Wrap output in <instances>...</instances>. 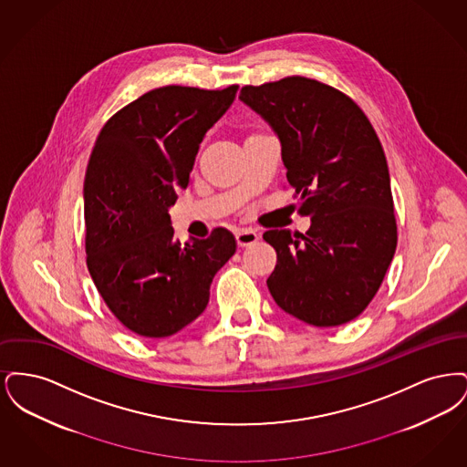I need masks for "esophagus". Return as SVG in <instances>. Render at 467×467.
Here are the masks:
<instances>
[{
  "mask_svg": "<svg viewBox=\"0 0 467 467\" xmlns=\"http://www.w3.org/2000/svg\"><path fill=\"white\" fill-rule=\"evenodd\" d=\"M259 233L254 229H240L236 231V242L240 246H248V244H255L259 240Z\"/></svg>",
  "mask_w": 467,
  "mask_h": 467,
  "instance_id": "obj_1",
  "label": "esophagus"
}]
</instances>
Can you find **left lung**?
<instances>
[{
  "mask_svg": "<svg viewBox=\"0 0 467 467\" xmlns=\"http://www.w3.org/2000/svg\"><path fill=\"white\" fill-rule=\"evenodd\" d=\"M240 99L282 143L287 180L310 215L306 234L271 229L275 303L317 327L354 320L375 297L398 244L387 159L377 133L341 90L306 77L244 86Z\"/></svg>",
  "mask_w": 467,
  "mask_h": 467,
  "instance_id": "1",
  "label": "left lung"
}]
</instances>
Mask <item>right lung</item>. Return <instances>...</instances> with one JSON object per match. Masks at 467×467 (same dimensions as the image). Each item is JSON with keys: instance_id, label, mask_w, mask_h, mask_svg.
<instances>
[{"instance_id": "obj_1", "label": "right lung", "mask_w": 467, "mask_h": 467, "mask_svg": "<svg viewBox=\"0 0 467 467\" xmlns=\"http://www.w3.org/2000/svg\"><path fill=\"white\" fill-rule=\"evenodd\" d=\"M236 90H149L117 111L94 143L84 180L88 267L111 313L138 336L166 337L196 320L215 273L236 252L223 227L180 244L168 213Z\"/></svg>"}]
</instances>
